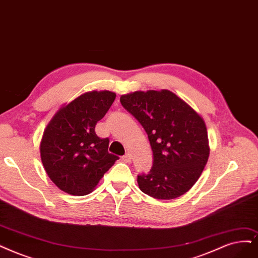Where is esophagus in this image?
<instances>
[{
	"label": "esophagus",
	"mask_w": 258,
	"mask_h": 258,
	"mask_svg": "<svg viewBox=\"0 0 258 258\" xmlns=\"http://www.w3.org/2000/svg\"><path fill=\"white\" fill-rule=\"evenodd\" d=\"M131 155L130 154H125V155H123L122 156V160L124 161V163H130V161H131Z\"/></svg>",
	"instance_id": "34e87169"
}]
</instances>
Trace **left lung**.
<instances>
[{"mask_svg": "<svg viewBox=\"0 0 258 258\" xmlns=\"http://www.w3.org/2000/svg\"><path fill=\"white\" fill-rule=\"evenodd\" d=\"M120 102L145 128L153 151L150 172L137 176L141 191L158 200L186 194L209 156L204 120L169 90L136 91L121 95Z\"/></svg>", "mask_w": 258, "mask_h": 258, "instance_id": "1", "label": "left lung"}]
</instances>
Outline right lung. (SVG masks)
<instances>
[{
  "label": "right lung",
  "mask_w": 258,
  "mask_h": 258,
  "mask_svg": "<svg viewBox=\"0 0 258 258\" xmlns=\"http://www.w3.org/2000/svg\"><path fill=\"white\" fill-rule=\"evenodd\" d=\"M116 99V93L86 92L55 113L40 142L41 161L52 182L72 196L90 194L118 156L108 152V138L95 125Z\"/></svg>",
  "instance_id": "add662e5"
}]
</instances>
